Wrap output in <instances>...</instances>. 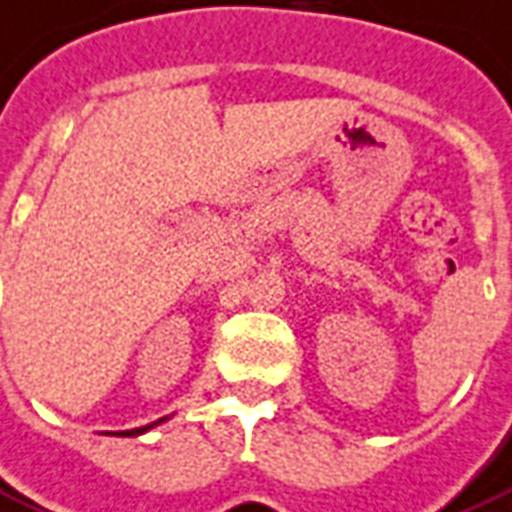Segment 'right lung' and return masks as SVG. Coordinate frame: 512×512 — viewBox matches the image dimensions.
<instances>
[{"label": "right lung", "instance_id": "1", "mask_svg": "<svg viewBox=\"0 0 512 512\" xmlns=\"http://www.w3.org/2000/svg\"><path fill=\"white\" fill-rule=\"evenodd\" d=\"M164 421H167V418H159V421H153V424L148 426H140V429H126V432H115V434H121V437H137V434H145L148 429H153V426L164 424Z\"/></svg>", "mask_w": 512, "mask_h": 512}]
</instances>
